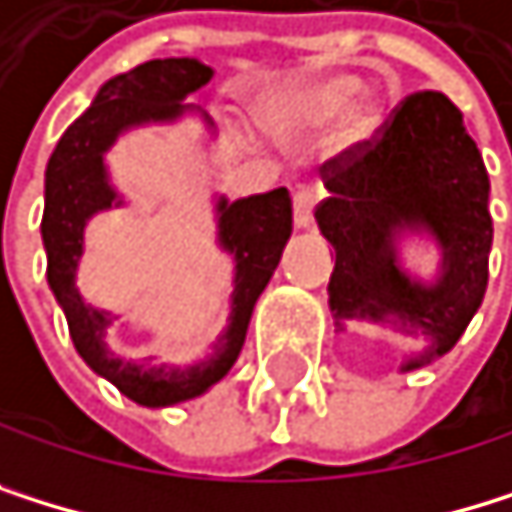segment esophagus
I'll return each instance as SVG.
<instances>
[{
    "instance_id": "1",
    "label": "esophagus",
    "mask_w": 512,
    "mask_h": 512,
    "mask_svg": "<svg viewBox=\"0 0 512 512\" xmlns=\"http://www.w3.org/2000/svg\"><path fill=\"white\" fill-rule=\"evenodd\" d=\"M314 204H317V192L314 189H299L293 198V222L296 228H308L311 216H314Z\"/></svg>"
}]
</instances>
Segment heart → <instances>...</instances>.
Wrapping results in <instances>:
<instances>
[{
    "mask_svg": "<svg viewBox=\"0 0 512 512\" xmlns=\"http://www.w3.org/2000/svg\"><path fill=\"white\" fill-rule=\"evenodd\" d=\"M357 75L351 72H320L305 75V79L290 82L262 103V112L268 121L280 127H320L332 121L342 108L339 118V143L342 146H363L375 137L381 124V103L369 94L357 97L351 104L348 99L357 91Z\"/></svg>",
    "mask_w": 512,
    "mask_h": 512,
    "instance_id": "b5f03b06",
    "label": "heart"
}]
</instances>
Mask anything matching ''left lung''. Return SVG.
Segmentation results:
<instances>
[{"label": "left lung", "instance_id": "8db88e82", "mask_svg": "<svg viewBox=\"0 0 512 512\" xmlns=\"http://www.w3.org/2000/svg\"><path fill=\"white\" fill-rule=\"evenodd\" d=\"M329 198L314 210L336 250L329 311L339 329L421 339L403 372L443 357L464 336L489 284V173L461 109L440 91L406 97L375 137L320 167ZM424 231L438 241L441 274L424 285L402 271L396 241Z\"/></svg>", "mask_w": 512, "mask_h": 512}]
</instances>
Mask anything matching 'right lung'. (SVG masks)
<instances>
[{
	"mask_svg": "<svg viewBox=\"0 0 512 512\" xmlns=\"http://www.w3.org/2000/svg\"><path fill=\"white\" fill-rule=\"evenodd\" d=\"M210 79L213 69L195 57L149 60L115 75L66 127L45 170L42 244L48 253V287L66 314L72 345L100 378L112 381L127 400L149 409L195 400L228 375L244 348L253 305L293 235V201L287 189L241 201L216 198V241L235 259L232 314L210 354L195 363H170L155 354H127L115 348L112 329L118 314L88 305L75 287L88 219L124 204L109 183L106 152L131 127L176 121L192 112L183 100ZM201 118L213 127L207 115Z\"/></svg>",
	"mask_w": 512,
	"mask_h": 512,
	"instance_id": "1",
	"label": "right lung"
}]
</instances>
